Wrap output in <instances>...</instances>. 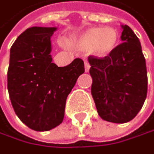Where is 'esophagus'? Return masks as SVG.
I'll use <instances>...</instances> for the list:
<instances>
[{
  "label": "esophagus",
  "instance_id": "obj_1",
  "mask_svg": "<svg viewBox=\"0 0 154 154\" xmlns=\"http://www.w3.org/2000/svg\"><path fill=\"white\" fill-rule=\"evenodd\" d=\"M90 64H89V62L87 60H85L84 61V68H85V72H88L90 70Z\"/></svg>",
  "mask_w": 154,
  "mask_h": 154
}]
</instances>
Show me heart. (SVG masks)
<instances>
[{"label": "heart", "instance_id": "heart-1", "mask_svg": "<svg viewBox=\"0 0 154 154\" xmlns=\"http://www.w3.org/2000/svg\"><path fill=\"white\" fill-rule=\"evenodd\" d=\"M70 44L80 51H90L98 58L108 57L117 49L119 33L111 26L90 28L70 39Z\"/></svg>", "mask_w": 154, "mask_h": 154}]
</instances>
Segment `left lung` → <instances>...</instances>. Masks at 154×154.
<instances>
[{"label":"left lung","instance_id":"left-lung-1","mask_svg":"<svg viewBox=\"0 0 154 154\" xmlns=\"http://www.w3.org/2000/svg\"><path fill=\"white\" fill-rule=\"evenodd\" d=\"M122 44L108 57L89 56L91 93L100 117L110 123L132 120L147 98L148 76L142 47L133 30L122 26Z\"/></svg>","mask_w":154,"mask_h":154}]
</instances>
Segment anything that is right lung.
Listing matches in <instances>:
<instances>
[{"label": "right lung", "instance_id": "1", "mask_svg": "<svg viewBox=\"0 0 154 154\" xmlns=\"http://www.w3.org/2000/svg\"><path fill=\"white\" fill-rule=\"evenodd\" d=\"M55 30L32 26L10 49L7 89L11 104L22 122L36 131H48L62 123L67 97L84 73L80 58L65 67L51 62V37Z\"/></svg>", "mask_w": 154, "mask_h": 154}]
</instances>
